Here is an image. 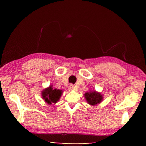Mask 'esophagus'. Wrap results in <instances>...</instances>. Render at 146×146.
<instances>
[{
  "mask_svg": "<svg viewBox=\"0 0 146 146\" xmlns=\"http://www.w3.org/2000/svg\"><path fill=\"white\" fill-rule=\"evenodd\" d=\"M75 89V86H74L73 84H70L69 86V90H73Z\"/></svg>",
  "mask_w": 146,
  "mask_h": 146,
  "instance_id": "34e87169",
  "label": "esophagus"
}]
</instances>
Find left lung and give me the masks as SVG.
<instances>
[{"mask_svg":"<svg viewBox=\"0 0 146 146\" xmlns=\"http://www.w3.org/2000/svg\"><path fill=\"white\" fill-rule=\"evenodd\" d=\"M84 97L89 104L95 106L100 104L103 100L102 95L95 91H90L84 94Z\"/></svg>","mask_w":146,"mask_h":146,"instance_id":"1","label":"left lung"}]
</instances>
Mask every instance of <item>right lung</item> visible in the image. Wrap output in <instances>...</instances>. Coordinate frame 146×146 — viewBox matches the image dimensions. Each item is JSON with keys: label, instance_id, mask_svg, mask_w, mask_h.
I'll return each instance as SVG.
<instances>
[{"label": "right lung", "instance_id": "add662e5", "mask_svg": "<svg viewBox=\"0 0 146 146\" xmlns=\"http://www.w3.org/2000/svg\"><path fill=\"white\" fill-rule=\"evenodd\" d=\"M62 91L60 90L53 89L52 86H49V88H47L42 91V97L45 102L48 104H55L60 99Z\"/></svg>", "mask_w": 146, "mask_h": 146}]
</instances>
